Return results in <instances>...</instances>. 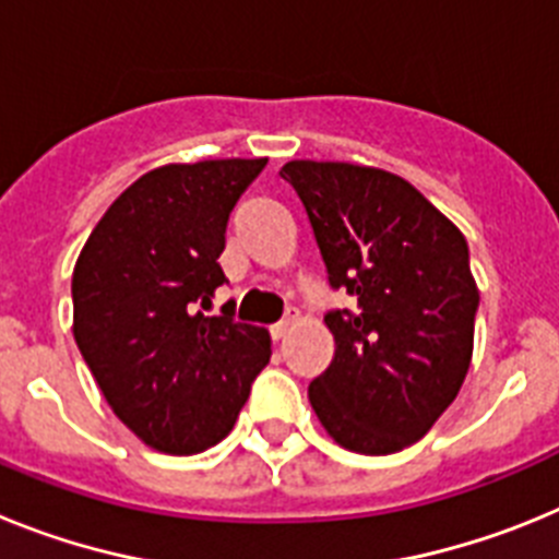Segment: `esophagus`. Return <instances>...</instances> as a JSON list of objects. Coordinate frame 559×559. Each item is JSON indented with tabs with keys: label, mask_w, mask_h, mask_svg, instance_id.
I'll return each mask as SVG.
<instances>
[{
	"label": "esophagus",
	"mask_w": 559,
	"mask_h": 559,
	"mask_svg": "<svg viewBox=\"0 0 559 559\" xmlns=\"http://www.w3.org/2000/svg\"><path fill=\"white\" fill-rule=\"evenodd\" d=\"M290 324H294V316H285L283 322L271 324V338H274V341L285 338V335H288V330H290Z\"/></svg>",
	"instance_id": "esophagus-1"
}]
</instances>
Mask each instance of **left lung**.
Listing matches in <instances>:
<instances>
[{
	"label": "left lung",
	"mask_w": 559,
	"mask_h": 559,
	"mask_svg": "<svg viewBox=\"0 0 559 559\" xmlns=\"http://www.w3.org/2000/svg\"><path fill=\"white\" fill-rule=\"evenodd\" d=\"M330 288V367L308 397L341 448L397 453L426 437L471 369L478 288L462 231L406 179L347 162H288Z\"/></svg>",
	"instance_id": "8db88e82"
}]
</instances>
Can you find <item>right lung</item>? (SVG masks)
<instances>
[{
    "instance_id": "1",
    "label": "right lung",
    "mask_w": 559,
    "mask_h": 559,
    "mask_svg": "<svg viewBox=\"0 0 559 559\" xmlns=\"http://www.w3.org/2000/svg\"><path fill=\"white\" fill-rule=\"evenodd\" d=\"M269 159L165 165L133 181L72 274L75 333L114 414L156 451L201 453L231 431L271 358L265 328L210 316L237 199Z\"/></svg>"
}]
</instances>
